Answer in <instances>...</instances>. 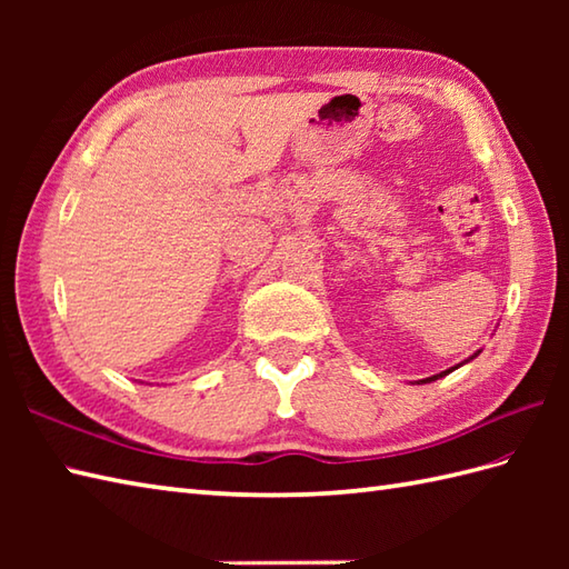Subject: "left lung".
<instances>
[{"mask_svg":"<svg viewBox=\"0 0 569 569\" xmlns=\"http://www.w3.org/2000/svg\"><path fill=\"white\" fill-rule=\"evenodd\" d=\"M477 355H479V352H477ZM477 355H471L469 359H475ZM469 359H467V361H469ZM455 369H457V367H452V369H447V371H440V373H435V377H428V379H422V383H428V381H435V379H440V377H447V373H450V371H455Z\"/></svg>","mask_w":569,"mask_h":569,"instance_id":"left-lung-1","label":"left lung"}]
</instances>
